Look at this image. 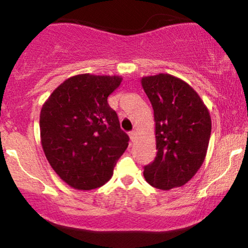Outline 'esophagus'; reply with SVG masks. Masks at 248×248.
<instances>
[{
  "label": "esophagus",
  "mask_w": 248,
  "mask_h": 248,
  "mask_svg": "<svg viewBox=\"0 0 248 248\" xmlns=\"http://www.w3.org/2000/svg\"><path fill=\"white\" fill-rule=\"evenodd\" d=\"M135 136H136V133H135V132H130V133H129V138H130V141H132V142L135 141Z\"/></svg>",
  "instance_id": "esophagus-1"
}]
</instances>
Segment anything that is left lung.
<instances>
[{"label":"left lung","instance_id":"8db88e82","mask_svg":"<svg viewBox=\"0 0 248 248\" xmlns=\"http://www.w3.org/2000/svg\"><path fill=\"white\" fill-rule=\"evenodd\" d=\"M141 85L152 102L157 154L144 167L150 186L161 190L184 186L205 160L211 116L193 88L171 75L143 77Z\"/></svg>","mask_w":248,"mask_h":248}]
</instances>
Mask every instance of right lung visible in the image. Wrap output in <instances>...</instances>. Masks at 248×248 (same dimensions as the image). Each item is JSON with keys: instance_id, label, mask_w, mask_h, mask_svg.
Segmentation results:
<instances>
[{"instance_id": "obj_1", "label": "right lung", "mask_w": 248, "mask_h": 248, "mask_svg": "<svg viewBox=\"0 0 248 248\" xmlns=\"http://www.w3.org/2000/svg\"><path fill=\"white\" fill-rule=\"evenodd\" d=\"M119 76H73L51 93L39 116L41 142L57 175L77 190L109 181L128 147L107 98L120 86Z\"/></svg>"}]
</instances>
